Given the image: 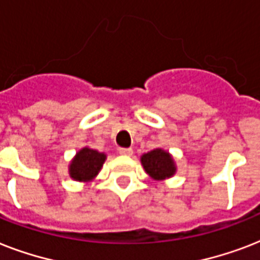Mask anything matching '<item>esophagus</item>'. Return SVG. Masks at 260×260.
<instances>
[{
    "mask_svg": "<svg viewBox=\"0 0 260 260\" xmlns=\"http://www.w3.org/2000/svg\"><path fill=\"white\" fill-rule=\"evenodd\" d=\"M118 154L131 156V155L134 154V150H132V148H124V147H120V148H118Z\"/></svg>",
    "mask_w": 260,
    "mask_h": 260,
    "instance_id": "esophagus-1",
    "label": "esophagus"
}]
</instances>
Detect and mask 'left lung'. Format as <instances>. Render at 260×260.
<instances>
[{"label": "left lung", "mask_w": 260, "mask_h": 260, "mask_svg": "<svg viewBox=\"0 0 260 260\" xmlns=\"http://www.w3.org/2000/svg\"><path fill=\"white\" fill-rule=\"evenodd\" d=\"M144 170L154 179H165L175 173L173 158L163 150H154L142 156Z\"/></svg>", "instance_id": "1"}]
</instances>
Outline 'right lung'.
Wrapping results in <instances>:
<instances>
[{"label": "right lung", "instance_id": "add662e5", "mask_svg": "<svg viewBox=\"0 0 260 260\" xmlns=\"http://www.w3.org/2000/svg\"><path fill=\"white\" fill-rule=\"evenodd\" d=\"M105 155L98 151L83 148L70 165V177L77 181H89L95 177L105 162Z\"/></svg>", "mask_w": 260, "mask_h": 260}]
</instances>
